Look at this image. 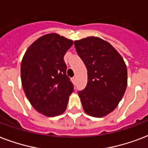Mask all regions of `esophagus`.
Returning <instances> with one entry per match:
<instances>
[{
    "mask_svg": "<svg viewBox=\"0 0 148 148\" xmlns=\"http://www.w3.org/2000/svg\"><path fill=\"white\" fill-rule=\"evenodd\" d=\"M72 81H73V82H74V83H75V81H76V78H75V77L72 78Z\"/></svg>",
    "mask_w": 148,
    "mask_h": 148,
    "instance_id": "obj_1",
    "label": "esophagus"
}]
</instances>
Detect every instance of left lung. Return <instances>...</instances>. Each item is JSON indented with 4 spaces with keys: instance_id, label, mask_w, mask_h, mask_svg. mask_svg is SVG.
Masks as SVG:
<instances>
[{
    "instance_id": "8db88e82",
    "label": "left lung",
    "mask_w": 148,
    "mask_h": 148,
    "mask_svg": "<svg viewBox=\"0 0 148 148\" xmlns=\"http://www.w3.org/2000/svg\"><path fill=\"white\" fill-rule=\"evenodd\" d=\"M87 69L88 82L79 91L83 110L95 117L105 116L117 106L127 85V66L109 42L97 37L74 42Z\"/></svg>"
}]
</instances>
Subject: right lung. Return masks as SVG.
Here are the masks:
<instances>
[{
  "label": "right lung",
  "mask_w": 148,
  "mask_h": 148,
  "mask_svg": "<svg viewBox=\"0 0 148 148\" xmlns=\"http://www.w3.org/2000/svg\"><path fill=\"white\" fill-rule=\"evenodd\" d=\"M73 44L72 40L58 34H47L31 45L22 58L23 90L33 107L47 116L64 113L74 91L64 61Z\"/></svg>",
  "instance_id": "obj_1"
}]
</instances>
